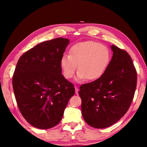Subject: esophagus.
<instances>
[{
    "label": "esophagus",
    "instance_id": "1",
    "mask_svg": "<svg viewBox=\"0 0 147 147\" xmlns=\"http://www.w3.org/2000/svg\"><path fill=\"white\" fill-rule=\"evenodd\" d=\"M78 91H79L78 88H77L76 86H75V93H76V94H78Z\"/></svg>",
    "mask_w": 147,
    "mask_h": 147
}]
</instances>
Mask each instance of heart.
I'll use <instances>...</instances> for the list:
<instances>
[{
  "mask_svg": "<svg viewBox=\"0 0 147 147\" xmlns=\"http://www.w3.org/2000/svg\"><path fill=\"white\" fill-rule=\"evenodd\" d=\"M110 56L109 50L95 41L78 43L71 47L69 55L61 58L62 74L66 79H70L78 67L76 80L86 78L89 81L96 80L105 73Z\"/></svg>",
  "mask_w": 147,
  "mask_h": 147,
  "instance_id": "heart-1",
  "label": "heart"
}]
</instances>
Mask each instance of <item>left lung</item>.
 <instances>
[{
  "label": "left lung",
  "instance_id": "left-lung-1",
  "mask_svg": "<svg viewBox=\"0 0 147 147\" xmlns=\"http://www.w3.org/2000/svg\"><path fill=\"white\" fill-rule=\"evenodd\" d=\"M105 73L78 92L84 119L92 127L104 128L123 117L131 105L137 84V72L130 56L115 45Z\"/></svg>",
  "mask_w": 147,
  "mask_h": 147
}]
</instances>
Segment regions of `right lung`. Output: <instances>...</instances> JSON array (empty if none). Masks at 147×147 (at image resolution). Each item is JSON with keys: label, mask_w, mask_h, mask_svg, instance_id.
Returning a JSON list of instances; mask_svg holds the SVG:
<instances>
[{"label": "right lung", "mask_w": 147, "mask_h": 147, "mask_svg": "<svg viewBox=\"0 0 147 147\" xmlns=\"http://www.w3.org/2000/svg\"><path fill=\"white\" fill-rule=\"evenodd\" d=\"M69 43L63 38L42 42L17 61L12 78L15 96L22 115L36 128L57 125L75 93L74 85L62 75L60 67Z\"/></svg>", "instance_id": "obj_1"}]
</instances>
